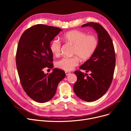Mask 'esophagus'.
I'll use <instances>...</instances> for the list:
<instances>
[{
  "label": "esophagus",
  "instance_id": "1",
  "mask_svg": "<svg viewBox=\"0 0 131 131\" xmlns=\"http://www.w3.org/2000/svg\"><path fill=\"white\" fill-rule=\"evenodd\" d=\"M65 74H66V75H68L71 74V72H68V71H66V72H65Z\"/></svg>",
  "mask_w": 131,
  "mask_h": 131
}]
</instances>
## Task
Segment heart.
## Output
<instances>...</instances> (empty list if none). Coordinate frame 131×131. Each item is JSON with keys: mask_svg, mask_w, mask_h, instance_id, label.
<instances>
[{"mask_svg": "<svg viewBox=\"0 0 131 131\" xmlns=\"http://www.w3.org/2000/svg\"><path fill=\"white\" fill-rule=\"evenodd\" d=\"M65 42L73 46L72 54L76 55L71 57H64L56 63L60 70L71 71L79 65V59L86 60L90 58L95 51L98 45L97 38L93 35H87L84 32L73 30L68 32L62 37ZM52 53L58 56L61 52V43L57 39L53 40L50 45Z\"/></svg>", "mask_w": 131, "mask_h": 131, "instance_id": "b5f03b06", "label": "heart"}]
</instances>
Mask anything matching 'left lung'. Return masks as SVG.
<instances>
[{"label": "left lung", "instance_id": "8db88e82", "mask_svg": "<svg viewBox=\"0 0 131 131\" xmlns=\"http://www.w3.org/2000/svg\"><path fill=\"white\" fill-rule=\"evenodd\" d=\"M90 26L98 34V45L92 56L80 67L90 75L76 71L77 81L73 86L75 93L85 101L97 100L104 95L112 82L116 57L112 38L107 31L97 23L89 22L82 27Z\"/></svg>", "mask_w": 131, "mask_h": 131}]
</instances>
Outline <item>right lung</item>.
Wrapping results in <instances>:
<instances>
[{"mask_svg":"<svg viewBox=\"0 0 131 131\" xmlns=\"http://www.w3.org/2000/svg\"><path fill=\"white\" fill-rule=\"evenodd\" d=\"M61 31L57 27L37 24L25 31L19 40L16 64L20 84L26 93L39 103L51 100L59 82L65 77V72L58 68L49 74L43 71L46 67H53L50 43Z\"/></svg>","mask_w":131,"mask_h":131,"instance_id":"obj_1","label":"right lung"}]
</instances>
